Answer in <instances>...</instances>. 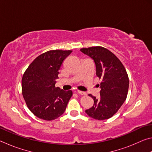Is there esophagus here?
I'll list each match as a JSON object with an SVG mask.
<instances>
[{
	"label": "esophagus",
	"mask_w": 152,
	"mask_h": 152,
	"mask_svg": "<svg viewBox=\"0 0 152 152\" xmlns=\"http://www.w3.org/2000/svg\"><path fill=\"white\" fill-rule=\"evenodd\" d=\"M77 92H78V94H82V95H86V94L85 92H82V91H77Z\"/></svg>",
	"instance_id": "obj_1"
}]
</instances>
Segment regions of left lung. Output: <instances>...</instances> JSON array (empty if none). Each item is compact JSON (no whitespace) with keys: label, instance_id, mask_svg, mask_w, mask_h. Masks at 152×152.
Masks as SVG:
<instances>
[{"label":"left lung","instance_id":"obj_1","mask_svg":"<svg viewBox=\"0 0 152 152\" xmlns=\"http://www.w3.org/2000/svg\"><path fill=\"white\" fill-rule=\"evenodd\" d=\"M80 51L94 60L97 77L101 80L100 96L92 94L94 104L85 110L89 117L96 120L112 117L126 100L127 96L129 77L124 66L114 53L101 46L82 48Z\"/></svg>","mask_w":152,"mask_h":152}]
</instances>
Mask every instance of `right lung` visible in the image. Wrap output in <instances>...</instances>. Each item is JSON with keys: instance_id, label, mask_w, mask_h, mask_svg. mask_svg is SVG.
<instances>
[{"instance_id": "obj_1", "label": "right lung", "mask_w": 152, "mask_h": 152, "mask_svg": "<svg viewBox=\"0 0 152 152\" xmlns=\"http://www.w3.org/2000/svg\"><path fill=\"white\" fill-rule=\"evenodd\" d=\"M72 50H50L33 60L22 78V94L27 107L39 119L52 121L65 111L72 91L56 87L64 60Z\"/></svg>"}]
</instances>
